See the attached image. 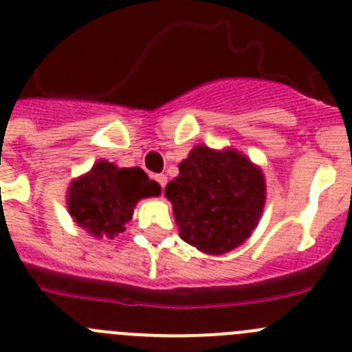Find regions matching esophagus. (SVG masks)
I'll list each match as a JSON object with an SVG mask.
<instances>
[{"label":"esophagus","instance_id":"esophagus-1","mask_svg":"<svg viewBox=\"0 0 352 352\" xmlns=\"http://www.w3.org/2000/svg\"><path fill=\"white\" fill-rule=\"evenodd\" d=\"M155 179H157V183L162 186V188H164V186L167 185V176H166V174H157V176H155Z\"/></svg>","mask_w":352,"mask_h":352}]
</instances>
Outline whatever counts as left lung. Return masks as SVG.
<instances>
[{
  "mask_svg": "<svg viewBox=\"0 0 352 352\" xmlns=\"http://www.w3.org/2000/svg\"><path fill=\"white\" fill-rule=\"evenodd\" d=\"M167 183L166 197L183 241L206 254H226L256 229L264 206V176L238 151L197 146Z\"/></svg>",
  "mask_w": 352,
  "mask_h": 352,
  "instance_id": "8db88e82",
  "label": "left lung"
}]
</instances>
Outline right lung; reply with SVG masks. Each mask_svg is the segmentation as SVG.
<instances>
[{"instance_id": "add662e5", "label": "right lung", "mask_w": 352, "mask_h": 352, "mask_svg": "<svg viewBox=\"0 0 352 352\" xmlns=\"http://www.w3.org/2000/svg\"><path fill=\"white\" fill-rule=\"evenodd\" d=\"M160 194V185L139 167L120 169L111 162H96L86 176L70 185L68 211L76 223L100 238L125 231L139 199Z\"/></svg>"}]
</instances>
